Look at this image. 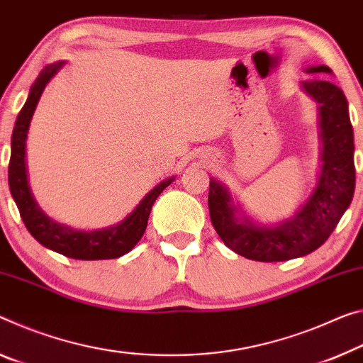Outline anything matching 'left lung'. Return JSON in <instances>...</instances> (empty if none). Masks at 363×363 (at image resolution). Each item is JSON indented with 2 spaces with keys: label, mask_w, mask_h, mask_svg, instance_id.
<instances>
[{
  "label": "left lung",
  "mask_w": 363,
  "mask_h": 363,
  "mask_svg": "<svg viewBox=\"0 0 363 363\" xmlns=\"http://www.w3.org/2000/svg\"><path fill=\"white\" fill-rule=\"evenodd\" d=\"M308 72H331V69L316 66ZM302 85L320 103L323 164L312 197L294 218L276 228L255 226L249 220L239 223L226 189L210 181L208 210L213 228L229 249L249 260L284 262L312 254L326 242L352 202L354 130L346 95L337 85L321 77L306 80Z\"/></svg>",
  "instance_id": "8db88e82"
}]
</instances>
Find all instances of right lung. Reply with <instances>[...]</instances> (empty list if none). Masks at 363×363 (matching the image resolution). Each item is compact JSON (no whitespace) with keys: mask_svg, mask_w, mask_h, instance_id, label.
<instances>
[{"mask_svg":"<svg viewBox=\"0 0 363 363\" xmlns=\"http://www.w3.org/2000/svg\"><path fill=\"white\" fill-rule=\"evenodd\" d=\"M62 65H65V61L55 62V65H50L42 69L35 84L32 85L26 105L22 106L19 116L16 119L13 139H11V158L8 169L9 189L28 233L40 244L47 247V249L55 250L57 254L69 258H76V260H106V258H118L128 254L139 242L147 229V221L148 216H150L152 205L158 199V195L174 181V177L163 181L152 192H148L145 199L137 205V208L123 223L108 229H100V231H76V229L62 226V224L50 220L38 208L35 200L32 199L27 184L26 137L32 114L35 111V106L40 96L43 94V89L47 87L50 79L55 76L57 69Z\"/></svg>","mask_w":363,"mask_h":363,"instance_id":"add662e5","label":"right lung"}]
</instances>
